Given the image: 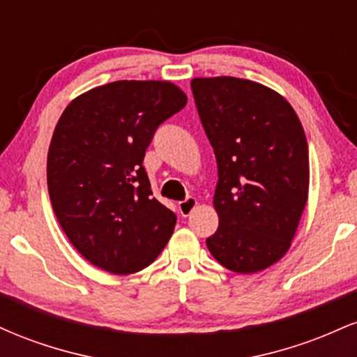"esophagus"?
Listing matches in <instances>:
<instances>
[{"instance_id":"obj_1","label":"esophagus","mask_w":357,"mask_h":357,"mask_svg":"<svg viewBox=\"0 0 357 357\" xmlns=\"http://www.w3.org/2000/svg\"><path fill=\"white\" fill-rule=\"evenodd\" d=\"M196 206H198V202H196L195 198H186L184 202L178 203V208H179V213H181V216H190L191 211L195 210Z\"/></svg>"}]
</instances>
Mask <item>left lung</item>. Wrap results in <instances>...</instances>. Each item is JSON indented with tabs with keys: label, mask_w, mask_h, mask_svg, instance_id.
Masks as SVG:
<instances>
[{
	"label": "left lung",
	"mask_w": 357,
	"mask_h": 357,
	"mask_svg": "<svg viewBox=\"0 0 357 357\" xmlns=\"http://www.w3.org/2000/svg\"><path fill=\"white\" fill-rule=\"evenodd\" d=\"M218 165L211 255L236 273L285 255L309 196V147L296 110L275 90L236 77L191 80Z\"/></svg>",
	"instance_id": "obj_1"
}]
</instances>
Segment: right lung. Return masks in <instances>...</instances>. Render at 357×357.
Here are the masks:
<instances>
[{"label":"right lung","instance_id":"obj_1","mask_svg":"<svg viewBox=\"0 0 357 357\" xmlns=\"http://www.w3.org/2000/svg\"><path fill=\"white\" fill-rule=\"evenodd\" d=\"M171 82L117 80L73 99L48 149L47 181L61 230L92 265L116 275L146 268L174 231L142 166L159 126L186 105Z\"/></svg>","mask_w":357,"mask_h":357}]
</instances>
